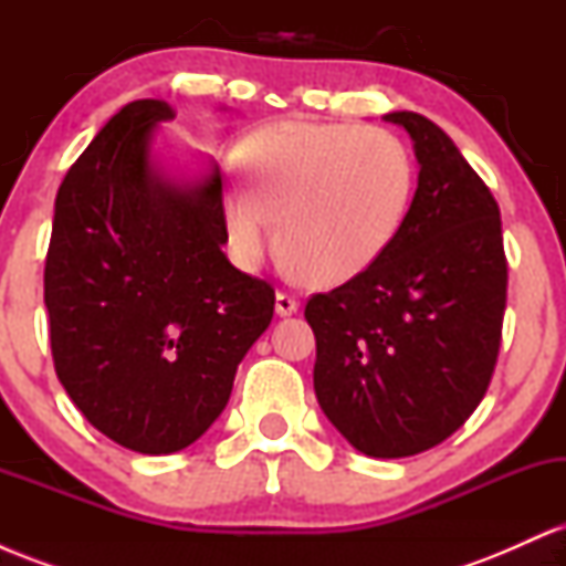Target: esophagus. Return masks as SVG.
<instances>
[{"instance_id": "esophagus-1", "label": "esophagus", "mask_w": 566, "mask_h": 566, "mask_svg": "<svg viewBox=\"0 0 566 566\" xmlns=\"http://www.w3.org/2000/svg\"><path fill=\"white\" fill-rule=\"evenodd\" d=\"M297 308H301V303H297L295 297L287 295V292H276V314L279 316L297 314Z\"/></svg>"}]
</instances>
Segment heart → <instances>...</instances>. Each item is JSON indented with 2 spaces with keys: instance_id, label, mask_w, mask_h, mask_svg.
Here are the masks:
<instances>
[{
  "instance_id": "b5f03b06",
  "label": "heart",
  "mask_w": 566,
  "mask_h": 566,
  "mask_svg": "<svg viewBox=\"0 0 566 566\" xmlns=\"http://www.w3.org/2000/svg\"><path fill=\"white\" fill-rule=\"evenodd\" d=\"M242 186L220 191L233 255L263 258L269 220L276 255L316 287L367 274L391 250L415 191L409 148L382 127L282 119L233 151Z\"/></svg>"
}]
</instances>
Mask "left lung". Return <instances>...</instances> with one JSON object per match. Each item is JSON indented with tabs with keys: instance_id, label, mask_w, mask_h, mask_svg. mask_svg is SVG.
<instances>
[{
	"instance_id": "obj_1",
	"label": "left lung",
	"mask_w": 566,
	"mask_h": 566,
	"mask_svg": "<svg viewBox=\"0 0 566 566\" xmlns=\"http://www.w3.org/2000/svg\"><path fill=\"white\" fill-rule=\"evenodd\" d=\"M418 188L391 250L367 274L314 295V391L369 458H409L452 437L484 399L497 361L509 265L500 210L450 135L415 112Z\"/></svg>"
}]
</instances>
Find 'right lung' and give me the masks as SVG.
I'll return each mask as SVG.
<instances>
[{"instance_id": "1", "label": "right lung", "mask_w": 566, "mask_h": 566, "mask_svg": "<svg viewBox=\"0 0 566 566\" xmlns=\"http://www.w3.org/2000/svg\"><path fill=\"white\" fill-rule=\"evenodd\" d=\"M161 101H133L71 165L55 199L44 305L55 373L116 444L170 454L220 418L274 287L226 258L220 172L151 157Z\"/></svg>"}]
</instances>
